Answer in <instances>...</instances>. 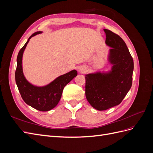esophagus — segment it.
<instances>
[{
    "mask_svg": "<svg viewBox=\"0 0 153 153\" xmlns=\"http://www.w3.org/2000/svg\"><path fill=\"white\" fill-rule=\"evenodd\" d=\"M79 71H80V73H84V72L85 71V70H84V69H83V68H80V69H79Z\"/></svg>",
    "mask_w": 153,
    "mask_h": 153,
    "instance_id": "1",
    "label": "esophagus"
}]
</instances>
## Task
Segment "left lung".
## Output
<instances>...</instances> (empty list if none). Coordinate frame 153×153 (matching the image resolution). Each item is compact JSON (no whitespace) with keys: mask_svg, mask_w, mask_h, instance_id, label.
<instances>
[{"mask_svg":"<svg viewBox=\"0 0 153 153\" xmlns=\"http://www.w3.org/2000/svg\"><path fill=\"white\" fill-rule=\"evenodd\" d=\"M110 50L108 73H97L85 76V96L92 107L105 110L119 105L132 85L133 60L127 46L119 35L104 29Z\"/></svg>","mask_w":153,"mask_h":153,"instance_id":"left-lung-1","label":"left lung"}]
</instances>
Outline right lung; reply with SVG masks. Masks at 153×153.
I'll list each match as a JSON object with an SVG mask.
<instances>
[{"label":"right lung","instance_id":"1","mask_svg":"<svg viewBox=\"0 0 153 153\" xmlns=\"http://www.w3.org/2000/svg\"><path fill=\"white\" fill-rule=\"evenodd\" d=\"M36 32L30 36L17 56V65L15 71V80L18 89L25 102L36 110L48 111L58 104L61 98L64 87L77 75V71L73 70L57 78L47 86L38 87L32 85L27 81L22 70L23 53L29 39L32 36L41 33Z\"/></svg>","mask_w":153,"mask_h":153}]
</instances>
